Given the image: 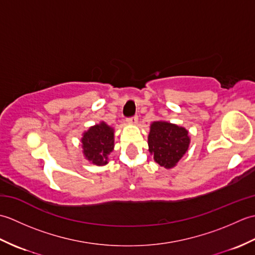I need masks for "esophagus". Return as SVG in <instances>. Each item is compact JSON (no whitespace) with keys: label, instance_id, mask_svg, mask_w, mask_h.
<instances>
[{"label":"esophagus","instance_id":"esophagus-1","mask_svg":"<svg viewBox=\"0 0 255 255\" xmlns=\"http://www.w3.org/2000/svg\"><path fill=\"white\" fill-rule=\"evenodd\" d=\"M137 122H138V117L137 116H133V117H130V118L127 119V123L131 124V125H136Z\"/></svg>","mask_w":255,"mask_h":255}]
</instances>
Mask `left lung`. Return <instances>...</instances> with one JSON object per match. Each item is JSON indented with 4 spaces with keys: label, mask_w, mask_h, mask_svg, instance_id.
<instances>
[{
    "label": "left lung",
    "mask_w": 255,
    "mask_h": 255,
    "mask_svg": "<svg viewBox=\"0 0 255 255\" xmlns=\"http://www.w3.org/2000/svg\"><path fill=\"white\" fill-rule=\"evenodd\" d=\"M191 143L188 130L165 121L151 123L148 136L149 152L154 162L166 170L173 169L186 153Z\"/></svg>",
    "instance_id": "1"
}]
</instances>
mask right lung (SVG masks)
I'll return each instance as SVG.
<instances>
[{
  "mask_svg": "<svg viewBox=\"0 0 255 255\" xmlns=\"http://www.w3.org/2000/svg\"><path fill=\"white\" fill-rule=\"evenodd\" d=\"M115 129L105 122L91 126L82 133L81 147L84 159L90 163L103 166L108 163V155L115 147Z\"/></svg>",
  "mask_w": 255,
  "mask_h": 255,
  "instance_id": "right-lung-1",
  "label": "right lung"
}]
</instances>
